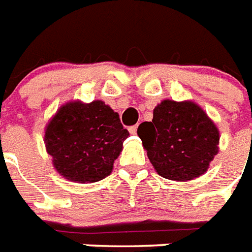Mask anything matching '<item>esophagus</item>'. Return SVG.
Here are the masks:
<instances>
[{
  "mask_svg": "<svg viewBox=\"0 0 252 252\" xmlns=\"http://www.w3.org/2000/svg\"><path fill=\"white\" fill-rule=\"evenodd\" d=\"M136 130H138V126H131V127H128V131H130V134H132V135H135L136 134Z\"/></svg>",
  "mask_w": 252,
  "mask_h": 252,
  "instance_id": "1",
  "label": "esophagus"
}]
</instances>
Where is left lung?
Listing matches in <instances>:
<instances>
[{
    "instance_id": "obj_1",
    "label": "left lung",
    "mask_w": 252,
    "mask_h": 252,
    "mask_svg": "<svg viewBox=\"0 0 252 252\" xmlns=\"http://www.w3.org/2000/svg\"><path fill=\"white\" fill-rule=\"evenodd\" d=\"M138 135L158 176L177 182L203 176L219 154V128L191 100H162L152 122L139 125Z\"/></svg>"
}]
</instances>
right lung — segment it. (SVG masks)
Returning <instances> with one entry per match:
<instances>
[{"label":"right lung","mask_w":252,"mask_h":252,"mask_svg":"<svg viewBox=\"0 0 252 252\" xmlns=\"http://www.w3.org/2000/svg\"><path fill=\"white\" fill-rule=\"evenodd\" d=\"M128 131L120 116L101 100H72L46 124L44 143L61 177L76 183L104 180L124 148Z\"/></svg>","instance_id":"right-lung-1"}]
</instances>
